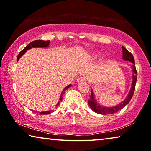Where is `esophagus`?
Returning <instances> with one entry per match:
<instances>
[{"label":"esophagus","mask_w":151,"mask_h":151,"mask_svg":"<svg viewBox=\"0 0 151 151\" xmlns=\"http://www.w3.org/2000/svg\"><path fill=\"white\" fill-rule=\"evenodd\" d=\"M84 81V78H82V77L78 78H77V80H76V82H77L78 83H80V82H83Z\"/></svg>","instance_id":"34e87169"}]
</instances>
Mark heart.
I'll list each match as a JSON object with an SVG mask.
<instances>
[{
  "mask_svg": "<svg viewBox=\"0 0 151 151\" xmlns=\"http://www.w3.org/2000/svg\"><path fill=\"white\" fill-rule=\"evenodd\" d=\"M96 56H98V54H96Z\"/></svg>",
  "mask_w": 151,
  "mask_h": 151,
  "instance_id": "1",
  "label": "heart"
}]
</instances>
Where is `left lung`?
I'll list each match as a JSON object with an SVG mask.
<instances>
[{"label": "left lung", "mask_w": 151, "mask_h": 151, "mask_svg": "<svg viewBox=\"0 0 151 151\" xmlns=\"http://www.w3.org/2000/svg\"><path fill=\"white\" fill-rule=\"evenodd\" d=\"M122 52H123V56H122L123 59L126 61L131 62V63L135 65V60H134L133 55H132V53L131 52H129V51L123 46H122ZM137 70H136L135 66L133 65V81H132L131 88V90H130V92L129 95H128V96L127 97V98H126L122 102H121L120 104H119L118 105H117V106H113V107H104V106H101V105L99 104L98 103L96 102V100L95 99V97H94L93 91V90H91V95L89 100L88 101V104L89 105V106L91 108V109L94 111V112L99 113V114H102V115L113 114V113H116L119 110H121V109H122L126 105L130 102V100H131L132 97L133 96L134 91H135V88L136 81H137Z\"/></svg>", "instance_id": "obj_1"}]
</instances>
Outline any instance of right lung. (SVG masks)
Segmentation results:
<instances>
[{"instance_id": "1", "label": "right lung", "mask_w": 151, "mask_h": 151, "mask_svg": "<svg viewBox=\"0 0 151 151\" xmlns=\"http://www.w3.org/2000/svg\"><path fill=\"white\" fill-rule=\"evenodd\" d=\"M49 43H50V40L44 41V40H36L33 41V42H30L29 44L27 45V46L24 47V48L22 49L21 51H20L19 54L18 55L17 62L18 61V60L20 59V58L21 57L22 55L24 54V53H25V52L28 50V49H32V47H34V48H36V47H49ZM71 86V84H69V85H68L67 86H66V87L65 88V89L63 90V93H61L60 98L59 102L57 104L56 106H58L59 103L60 102H62V100H63V94H64V93H63L64 91H65L66 89H67V88H69ZM51 111H45V112H40V115H47V114H49V113H51ZM34 112L37 113L36 111H34Z\"/></svg>"}]
</instances>
